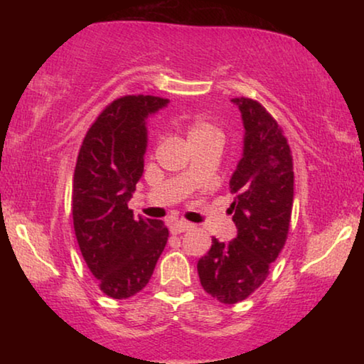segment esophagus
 <instances>
[{
  "label": "esophagus",
  "mask_w": 364,
  "mask_h": 364,
  "mask_svg": "<svg viewBox=\"0 0 364 364\" xmlns=\"http://www.w3.org/2000/svg\"><path fill=\"white\" fill-rule=\"evenodd\" d=\"M191 228V223H188V221H183V220H180V221H171L170 223V232L171 234H180V232H184V231H188Z\"/></svg>",
  "instance_id": "1"
}]
</instances>
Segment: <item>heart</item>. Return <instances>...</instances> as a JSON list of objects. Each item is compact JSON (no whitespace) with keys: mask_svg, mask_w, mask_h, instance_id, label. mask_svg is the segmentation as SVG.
Returning a JSON list of instances; mask_svg holds the SVG:
<instances>
[{"mask_svg":"<svg viewBox=\"0 0 364 364\" xmlns=\"http://www.w3.org/2000/svg\"><path fill=\"white\" fill-rule=\"evenodd\" d=\"M186 134L191 144L200 143V141L218 139L221 141V132L210 122L193 120L186 125Z\"/></svg>","mask_w":364,"mask_h":364,"instance_id":"b5f03b06","label":"heart"}]
</instances>
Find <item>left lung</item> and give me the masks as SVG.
Returning <instances> with one entry per match:
<instances>
[{
  "label": "left lung",
  "mask_w": 364,
  "mask_h": 364,
  "mask_svg": "<svg viewBox=\"0 0 364 364\" xmlns=\"http://www.w3.org/2000/svg\"><path fill=\"white\" fill-rule=\"evenodd\" d=\"M241 110L244 151L230 180V207L237 236L228 244L212 239L197 262L200 284L221 304L242 301L263 284L284 247L294 204L292 152L282 128L260 102L231 100Z\"/></svg>",
  "instance_id": "1"
}]
</instances>
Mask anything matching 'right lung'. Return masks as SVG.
I'll return each mask as SVG.
<instances>
[{
    "label": "right lung",
    "instance_id": "add662e5",
    "mask_svg": "<svg viewBox=\"0 0 364 364\" xmlns=\"http://www.w3.org/2000/svg\"><path fill=\"white\" fill-rule=\"evenodd\" d=\"M159 96H123L86 132L72 184L78 247L101 291L128 299L143 291L168 239L160 220H134L128 200L144 171L146 119L167 106Z\"/></svg>",
    "mask_w": 364,
    "mask_h": 364
}]
</instances>
